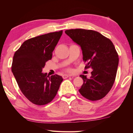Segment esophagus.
<instances>
[{
    "label": "esophagus",
    "mask_w": 133,
    "mask_h": 133,
    "mask_svg": "<svg viewBox=\"0 0 133 133\" xmlns=\"http://www.w3.org/2000/svg\"><path fill=\"white\" fill-rule=\"evenodd\" d=\"M70 76H71V75H63L62 76V77L64 78V79H65V78H68L69 77H70Z\"/></svg>",
    "instance_id": "34e87169"
}]
</instances>
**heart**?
Listing matches in <instances>:
<instances>
[{"label":"heart","instance_id":"b5f03b06","mask_svg":"<svg viewBox=\"0 0 133 133\" xmlns=\"http://www.w3.org/2000/svg\"><path fill=\"white\" fill-rule=\"evenodd\" d=\"M67 70L68 71H71V70L70 69H68Z\"/></svg>","mask_w":133,"mask_h":133}]
</instances>
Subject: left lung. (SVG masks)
<instances>
[{
  "label": "left lung",
  "instance_id": "8db88e82",
  "mask_svg": "<svg viewBox=\"0 0 133 133\" xmlns=\"http://www.w3.org/2000/svg\"><path fill=\"white\" fill-rule=\"evenodd\" d=\"M65 33L82 48L83 61L86 63L84 68L93 69L90 78L80 76L83 80L80 93L91 101L104 97L114 84L118 64V55L112 42L92 30L70 29Z\"/></svg>",
  "mask_w": 133,
  "mask_h": 133
}]
</instances>
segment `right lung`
Here are the masks:
<instances>
[{
	"label": "right lung",
	"instance_id": "right-lung-1",
	"mask_svg": "<svg viewBox=\"0 0 133 133\" xmlns=\"http://www.w3.org/2000/svg\"><path fill=\"white\" fill-rule=\"evenodd\" d=\"M63 30L42 35L26 40L13 56L12 71L20 90L33 104L43 105L51 102L57 94L63 78L42 73Z\"/></svg>",
	"mask_w": 133,
	"mask_h": 133
}]
</instances>
